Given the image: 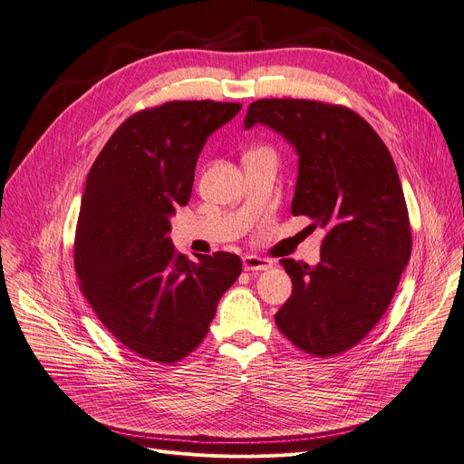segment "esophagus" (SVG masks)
<instances>
[{"mask_svg":"<svg viewBox=\"0 0 464 464\" xmlns=\"http://www.w3.org/2000/svg\"><path fill=\"white\" fill-rule=\"evenodd\" d=\"M243 267L247 271H264V269L274 267V262L267 258H262V256H256V255H245Z\"/></svg>","mask_w":464,"mask_h":464,"instance_id":"34e87169","label":"esophagus"}]
</instances>
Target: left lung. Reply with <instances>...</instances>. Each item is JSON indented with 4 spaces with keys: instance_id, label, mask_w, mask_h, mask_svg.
Here are the masks:
<instances>
[{
    "instance_id": "left-lung-1",
    "label": "left lung",
    "mask_w": 464,
    "mask_h": 464,
    "mask_svg": "<svg viewBox=\"0 0 464 464\" xmlns=\"http://www.w3.org/2000/svg\"><path fill=\"white\" fill-rule=\"evenodd\" d=\"M266 125L294 146L292 215L325 228L320 262L281 258L292 295L281 334L320 358L358 344L382 318L411 260L412 234L395 162L374 129L350 108L305 99L255 101L245 129Z\"/></svg>"
}]
</instances>
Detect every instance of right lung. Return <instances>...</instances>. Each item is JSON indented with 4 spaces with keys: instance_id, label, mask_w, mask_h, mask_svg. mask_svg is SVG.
Wrapping results in <instances>:
<instances>
[{
    "instance_id": "1",
    "label": "right lung",
    "mask_w": 464,
    "mask_h": 464,
    "mask_svg": "<svg viewBox=\"0 0 464 464\" xmlns=\"http://www.w3.org/2000/svg\"><path fill=\"white\" fill-rule=\"evenodd\" d=\"M241 104L172 101L136 112L95 159L82 195L74 269L92 309L140 358L176 363L206 337L237 255L176 253L170 217L190 198L198 155Z\"/></svg>"
}]
</instances>
